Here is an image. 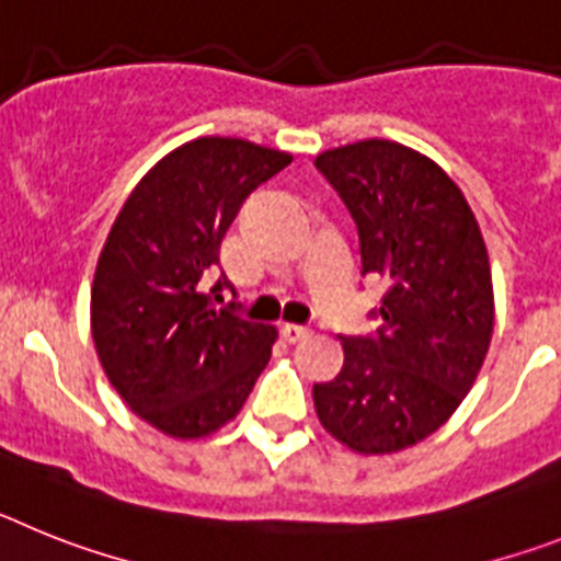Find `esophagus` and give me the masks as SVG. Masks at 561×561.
Here are the masks:
<instances>
[{"label":"esophagus","mask_w":561,"mask_h":561,"mask_svg":"<svg viewBox=\"0 0 561 561\" xmlns=\"http://www.w3.org/2000/svg\"><path fill=\"white\" fill-rule=\"evenodd\" d=\"M282 335H285L287 341H301V339H308L310 328H305V324H294V321H285V324H282Z\"/></svg>","instance_id":"34e87169"}]
</instances>
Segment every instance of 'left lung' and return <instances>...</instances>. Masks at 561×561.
Listing matches in <instances>:
<instances>
[{"label":"left lung","mask_w":561,"mask_h":561,"mask_svg":"<svg viewBox=\"0 0 561 561\" xmlns=\"http://www.w3.org/2000/svg\"><path fill=\"white\" fill-rule=\"evenodd\" d=\"M316 169L353 214L362 274L387 282L375 335H341L344 367L316 383L321 426L358 455L428 437L474 387L494 333L483 233L455 180L396 140L328 149Z\"/></svg>","instance_id":"1"}]
</instances>
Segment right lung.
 I'll use <instances>...</instances> for the list:
<instances>
[{
    "label": "right lung",
    "instance_id": "obj_1",
    "mask_svg": "<svg viewBox=\"0 0 561 561\" xmlns=\"http://www.w3.org/2000/svg\"><path fill=\"white\" fill-rule=\"evenodd\" d=\"M290 154L240 138H197L144 174L112 222L92 279V341L126 407L178 440L226 426L245 403L276 328L217 308L231 287L220 245L253 188Z\"/></svg>",
    "mask_w": 561,
    "mask_h": 561
}]
</instances>
